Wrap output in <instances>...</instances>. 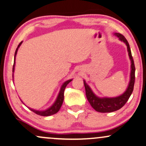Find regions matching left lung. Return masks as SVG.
I'll return each mask as SVG.
<instances>
[{
    "instance_id": "8db88e82",
    "label": "left lung",
    "mask_w": 146,
    "mask_h": 146,
    "mask_svg": "<svg viewBox=\"0 0 146 146\" xmlns=\"http://www.w3.org/2000/svg\"><path fill=\"white\" fill-rule=\"evenodd\" d=\"M115 36H117L119 39L123 42H125L127 45L128 55L129 59L131 60V73H130V81L127 89L121 96L116 97V98H99L93 93L90 87L85 83V81H83L84 83L85 93L87 100L89 101V104L92 106V108L95 110L101 113H110L117 111L121 109L124 105L126 104L129 100V97L131 96L133 90L134 83H135V65L133 57L131 55V49H130L129 44L127 40L125 38V36L120 33H114Z\"/></svg>"
}]
</instances>
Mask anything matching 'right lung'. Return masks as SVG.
Instances as JSON below:
<instances>
[{"label":"right lung","mask_w":146,"mask_h":146,"mask_svg":"<svg viewBox=\"0 0 146 146\" xmlns=\"http://www.w3.org/2000/svg\"><path fill=\"white\" fill-rule=\"evenodd\" d=\"M22 42H23V41L21 42L20 43H19V44L18 45V47L17 48L16 51H15V58H14V65H13V72H14V70H15V57H16L17 50H18V48H19V46H21V44H22ZM71 81H72V79H69V80L65 81V82L63 83V85H62L61 87V89H60L59 93V95H58L57 98V100H56L55 102L54 103L53 106H50L49 108L47 109V110H46L44 111H38V110H33V109H31V108H29V110L32 111H33L34 113H35L37 114V115H39L41 116H49V115H53V114H55L56 113H57L58 111H59L60 108H61V107L62 106V104H63V100H64V91H65V87L70 82H71Z\"/></svg>","instance_id":"obj_1"}]
</instances>
